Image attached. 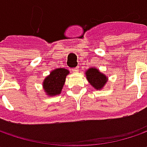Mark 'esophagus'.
<instances>
[{
  "mask_svg": "<svg viewBox=\"0 0 147 147\" xmlns=\"http://www.w3.org/2000/svg\"><path fill=\"white\" fill-rule=\"evenodd\" d=\"M78 71V66H77L76 68H74V69H73V72H74V73H77Z\"/></svg>",
  "mask_w": 147,
  "mask_h": 147,
  "instance_id": "34e87169",
  "label": "esophagus"
}]
</instances>
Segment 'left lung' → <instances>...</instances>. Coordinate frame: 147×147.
Returning a JSON list of instances; mask_svg holds the SVG:
<instances>
[{
  "label": "left lung",
  "instance_id": "8db88e82",
  "mask_svg": "<svg viewBox=\"0 0 147 147\" xmlns=\"http://www.w3.org/2000/svg\"><path fill=\"white\" fill-rule=\"evenodd\" d=\"M87 78L90 84L94 87V88L100 90V88L104 87V85L106 82L107 78L105 74L99 72L98 69L96 68H91L86 72Z\"/></svg>",
  "mask_w": 147,
  "mask_h": 147
}]
</instances>
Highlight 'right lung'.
<instances>
[{
  "label": "right lung",
  "mask_w": 147,
  "mask_h": 147,
  "mask_svg": "<svg viewBox=\"0 0 147 147\" xmlns=\"http://www.w3.org/2000/svg\"><path fill=\"white\" fill-rule=\"evenodd\" d=\"M69 73V70L64 68L56 69L52 71L43 82V88L45 89V92L50 96H55L60 93L65 84L66 75Z\"/></svg>",
  "instance_id": "right-lung-1"
}]
</instances>
